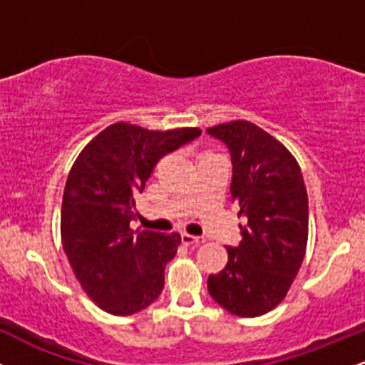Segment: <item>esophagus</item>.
<instances>
[{"label":"esophagus","instance_id":"obj_1","mask_svg":"<svg viewBox=\"0 0 365 365\" xmlns=\"http://www.w3.org/2000/svg\"><path fill=\"white\" fill-rule=\"evenodd\" d=\"M206 242L204 237H195V235H188V233H182V244L183 245H200Z\"/></svg>","mask_w":365,"mask_h":365}]
</instances>
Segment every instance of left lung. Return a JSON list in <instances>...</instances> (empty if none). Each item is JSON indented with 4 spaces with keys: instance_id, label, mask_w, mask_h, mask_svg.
<instances>
[{
    "instance_id": "left-lung-1",
    "label": "left lung",
    "mask_w": 365,
    "mask_h": 365,
    "mask_svg": "<svg viewBox=\"0 0 365 365\" xmlns=\"http://www.w3.org/2000/svg\"><path fill=\"white\" fill-rule=\"evenodd\" d=\"M206 132L230 150V192L245 217L240 245L226 247L225 269L209 276V295L235 316H262L284 299L304 261L309 200L302 171L282 142L250 121Z\"/></svg>"
}]
</instances>
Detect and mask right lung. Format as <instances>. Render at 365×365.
<instances>
[{
  "label": "right lung",
  "instance_id": "obj_1",
  "mask_svg": "<svg viewBox=\"0 0 365 365\" xmlns=\"http://www.w3.org/2000/svg\"><path fill=\"white\" fill-rule=\"evenodd\" d=\"M199 135V128L158 132L120 121L73 163L63 192L61 242L82 288L103 311L130 316L161 295L165 267L182 238L133 232L135 195L159 159Z\"/></svg>",
  "mask_w": 365,
  "mask_h": 365
}]
</instances>
